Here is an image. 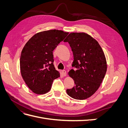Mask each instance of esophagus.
<instances>
[{"mask_svg":"<svg viewBox=\"0 0 128 128\" xmlns=\"http://www.w3.org/2000/svg\"><path fill=\"white\" fill-rule=\"evenodd\" d=\"M62 75H63L64 76H66V71L64 70L62 71Z\"/></svg>","mask_w":128,"mask_h":128,"instance_id":"esophagus-1","label":"esophagus"}]
</instances>
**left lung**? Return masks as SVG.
I'll list each match as a JSON object with an SVG mask.
<instances>
[{"instance_id": "obj_1", "label": "left lung", "mask_w": 128, "mask_h": 128, "mask_svg": "<svg viewBox=\"0 0 128 128\" xmlns=\"http://www.w3.org/2000/svg\"><path fill=\"white\" fill-rule=\"evenodd\" d=\"M68 42L73 53L74 61L69 76L75 86L67 89V94L77 100L90 97L97 91L105 76L107 62L98 42L84 32H72L64 41Z\"/></svg>"}]
</instances>
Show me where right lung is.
<instances>
[{"mask_svg":"<svg viewBox=\"0 0 128 128\" xmlns=\"http://www.w3.org/2000/svg\"><path fill=\"white\" fill-rule=\"evenodd\" d=\"M68 34L56 29L38 32L23 48L20 62L21 75L34 94L48 92L53 80L60 77L53 64V51Z\"/></svg>","mask_w":128,"mask_h":128,"instance_id":"1","label":"right lung"}]
</instances>
